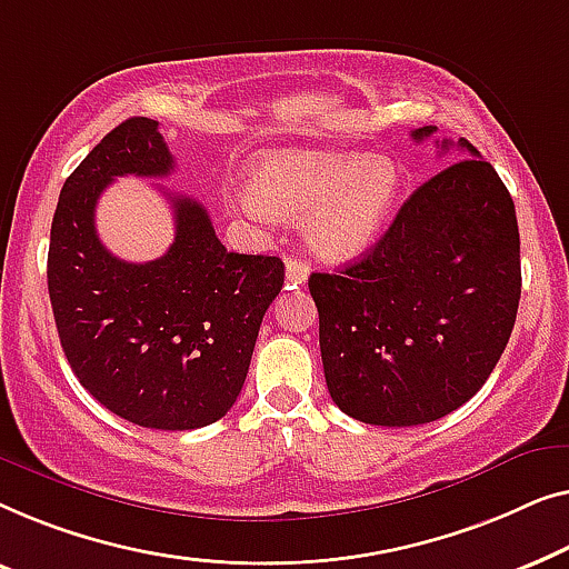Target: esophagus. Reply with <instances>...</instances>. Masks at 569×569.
Wrapping results in <instances>:
<instances>
[{
    "mask_svg": "<svg viewBox=\"0 0 569 569\" xmlns=\"http://www.w3.org/2000/svg\"><path fill=\"white\" fill-rule=\"evenodd\" d=\"M309 278V266L303 260L288 258L286 260V283L288 286H303Z\"/></svg>",
    "mask_w": 569,
    "mask_h": 569,
    "instance_id": "esophagus-1",
    "label": "esophagus"
}]
</instances>
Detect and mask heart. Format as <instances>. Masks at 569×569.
<instances>
[{"label":"heart","mask_w":569,"mask_h":569,"mask_svg":"<svg viewBox=\"0 0 569 569\" xmlns=\"http://www.w3.org/2000/svg\"><path fill=\"white\" fill-rule=\"evenodd\" d=\"M247 190L252 211L309 216L311 252L346 262L371 250L387 227L402 193V172L391 159L361 151H291L254 164Z\"/></svg>","instance_id":"obj_1"}]
</instances>
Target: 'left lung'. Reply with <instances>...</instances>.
Instances as JSON below:
<instances>
[{
    "mask_svg": "<svg viewBox=\"0 0 569 569\" xmlns=\"http://www.w3.org/2000/svg\"><path fill=\"white\" fill-rule=\"evenodd\" d=\"M433 131L422 126L412 139ZM456 147L467 159L422 182L361 260L309 278L327 389L368 426H422L453 412L482 389L513 332V198L467 139Z\"/></svg>",
    "mask_w": 569,
    "mask_h": 569,
    "instance_id": "left-lung-1",
    "label": "left lung"
}]
</instances>
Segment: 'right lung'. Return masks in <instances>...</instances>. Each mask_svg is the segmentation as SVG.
<instances>
[{
	"instance_id": "obj_1",
	"label": "right lung",
	"mask_w": 569,
	"mask_h": 569,
	"mask_svg": "<svg viewBox=\"0 0 569 569\" xmlns=\"http://www.w3.org/2000/svg\"><path fill=\"white\" fill-rule=\"evenodd\" d=\"M172 170L151 118H128L82 159L53 213L48 296L63 356L102 407L141 428L193 430L237 402L283 262L229 252L206 208L172 193L174 242L162 258L110 254L94 229L102 190Z\"/></svg>"
}]
</instances>
